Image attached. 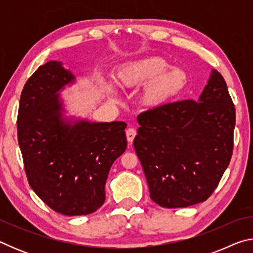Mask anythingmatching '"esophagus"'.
Wrapping results in <instances>:
<instances>
[{"label": "esophagus", "instance_id": "obj_1", "mask_svg": "<svg viewBox=\"0 0 253 253\" xmlns=\"http://www.w3.org/2000/svg\"><path fill=\"white\" fill-rule=\"evenodd\" d=\"M136 134H137V131H136L135 128H131V127H130V128H128V129L126 130L127 140H128V142H129L130 144L132 143V140H134Z\"/></svg>", "mask_w": 253, "mask_h": 253}]
</instances>
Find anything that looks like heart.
I'll return each instance as SVG.
<instances>
[{
	"instance_id": "b5f03b06",
	"label": "heart",
	"mask_w": 253,
	"mask_h": 253,
	"mask_svg": "<svg viewBox=\"0 0 253 253\" xmlns=\"http://www.w3.org/2000/svg\"><path fill=\"white\" fill-rule=\"evenodd\" d=\"M165 60L158 57H145L128 61L119 68L117 84L124 88L145 83L139 93V101L147 107L163 105L185 87L186 75L181 69H168ZM106 91L114 95L110 84H105Z\"/></svg>"
}]
</instances>
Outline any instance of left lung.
<instances>
[{"instance_id":"1","label":"left lung","mask_w":253,"mask_h":253,"mask_svg":"<svg viewBox=\"0 0 253 253\" xmlns=\"http://www.w3.org/2000/svg\"><path fill=\"white\" fill-rule=\"evenodd\" d=\"M137 122L134 148L154 202L172 209L208 200L233 151L235 109L220 72L212 70L198 101L158 106Z\"/></svg>"}]
</instances>
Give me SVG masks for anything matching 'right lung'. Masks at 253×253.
Wrapping results in <instances>:
<instances>
[{
  "mask_svg": "<svg viewBox=\"0 0 253 253\" xmlns=\"http://www.w3.org/2000/svg\"><path fill=\"white\" fill-rule=\"evenodd\" d=\"M60 61L39 67L24 84L18 139L28 181L36 194L63 215H85L105 202L113 163L126 151V123L65 117L59 92L75 84Z\"/></svg>",
  "mask_w": 253,
  "mask_h": 253,
  "instance_id": "right-lung-1",
  "label": "right lung"
}]
</instances>
